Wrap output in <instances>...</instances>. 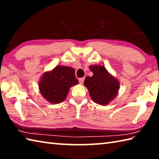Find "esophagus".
Instances as JSON below:
<instances>
[{"mask_svg": "<svg viewBox=\"0 0 159 159\" xmlns=\"http://www.w3.org/2000/svg\"><path fill=\"white\" fill-rule=\"evenodd\" d=\"M84 79L85 78H80V79H79V83L80 84H83V82H84Z\"/></svg>", "mask_w": 159, "mask_h": 159, "instance_id": "esophagus-1", "label": "esophagus"}]
</instances>
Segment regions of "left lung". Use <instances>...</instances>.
I'll use <instances>...</instances> for the list:
<instances>
[{
	"mask_svg": "<svg viewBox=\"0 0 159 159\" xmlns=\"http://www.w3.org/2000/svg\"><path fill=\"white\" fill-rule=\"evenodd\" d=\"M93 76H87L84 85L88 88L91 99L100 105H107L117 95L119 81L110 74L102 65H90Z\"/></svg>",
	"mask_w": 159,
	"mask_h": 159,
	"instance_id": "1",
	"label": "left lung"
}]
</instances>
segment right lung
I'll list each match as a JSON object with an SVG mask.
<instances>
[{
  "label": "right lung",
  "mask_w": 159,
  "mask_h": 159,
  "mask_svg": "<svg viewBox=\"0 0 159 159\" xmlns=\"http://www.w3.org/2000/svg\"><path fill=\"white\" fill-rule=\"evenodd\" d=\"M78 83L74 69L59 65L42 75L39 87L42 96L48 102L59 104L66 98L70 88Z\"/></svg>",
  "instance_id": "1"
}]
</instances>
